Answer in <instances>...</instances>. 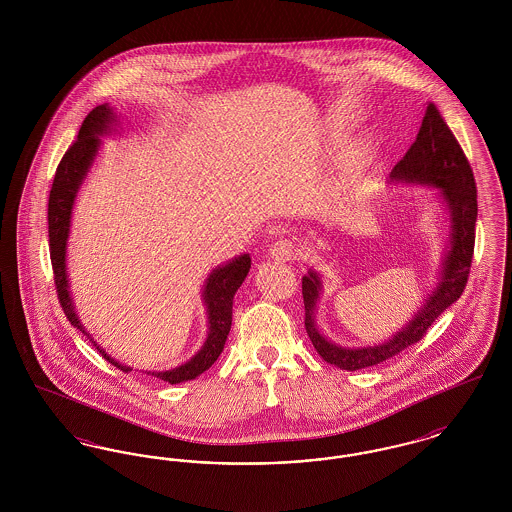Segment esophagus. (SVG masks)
<instances>
[{
	"label": "esophagus",
	"instance_id": "1",
	"mask_svg": "<svg viewBox=\"0 0 512 512\" xmlns=\"http://www.w3.org/2000/svg\"><path fill=\"white\" fill-rule=\"evenodd\" d=\"M270 257L274 261H282V263L292 261L293 257H295V247L288 240H278V242L270 245Z\"/></svg>",
	"mask_w": 512,
	"mask_h": 512
}]
</instances>
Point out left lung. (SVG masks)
Here are the masks:
<instances>
[{
	"label": "left lung",
	"instance_id": "left-lung-1",
	"mask_svg": "<svg viewBox=\"0 0 512 512\" xmlns=\"http://www.w3.org/2000/svg\"><path fill=\"white\" fill-rule=\"evenodd\" d=\"M390 182L438 188L439 199L449 215V244L439 270L438 284L428 293L414 317L391 336V340L366 347H341L328 340L317 328V303L322 280L315 270L303 276L305 330L318 355L341 370H361L384 363L420 340L436 318L451 307L464 292L472 265L478 195L468 159L449 126L441 119L438 107L428 103L422 126L411 149L393 167Z\"/></svg>",
	"mask_w": 512,
	"mask_h": 512
}]
</instances>
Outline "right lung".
I'll use <instances>...</instances> for the list:
<instances>
[{
    "mask_svg": "<svg viewBox=\"0 0 512 512\" xmlns=\"http://www.w3.org/2000/svg\"><path fill=\"white\" fill-rule=\"evenodd\" d=\"M113 124H117V115H115L113 107H109V103H103L96 109H92L80 126L76 142L67 149V153L63 155V159L57 167L53 186L49 192V255H51L53 274H55L59 303L69 318V322L90 338V341L98 347L99 353L111 365L121 368L122 372H130L132 370L130 366L122 365L111 355H107L105 349L99 347L98 341H94L92 334L84 328V324L80 322V318L74 311L73 297L69 292V278H67V244H69V234H71L74 199H76V194L98 155L99 146H101L99 136L109 134L113 130ZM249 268H251L249 253H244L236 259L228 261L226 265L213 268V272L205 280L203 293H201L205 309H207V322H209L207 340L194 357L190 361H186L184 365L176 366L171 370H163V372H147V374L157 376L159 380H165L169 384H180V382L194 380L219 359V355L224 349V341L228 338V332L232 326L234 295L242 286Z\"/></svg>",
    "mask_w": 512,
    "mask_h": 512,
    "instance_id": "1",
    "label": "right lung"
}]
</instances>
